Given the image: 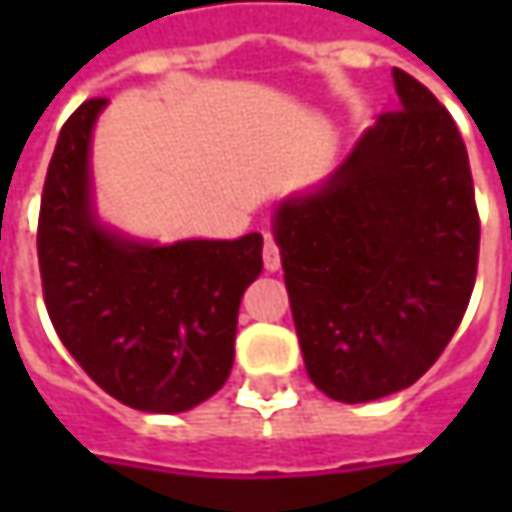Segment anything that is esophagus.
<instances>
[{
    "label": "esophagus",
    "mask_w": 512,
    "mask_h": 512,
    "mask_svg": "<svg viewBox=\"0 0 512 512\" xmlns=\"http://www.w3.org/2000/svg\"><path fill=\"white\" fill-rule=\"evenodd\" d=\"M262 259H265V270L276 273L282 267V256H279V247L273 242V236L267 233L265 236V250H262Z\"/></svg>",
    "instance_id": "34e87169"
}]
</instances>
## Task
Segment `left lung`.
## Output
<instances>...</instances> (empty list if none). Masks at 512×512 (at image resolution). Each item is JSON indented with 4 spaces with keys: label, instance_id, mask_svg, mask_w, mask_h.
I'll list each match as a JSON object with an SVG mask.
<instances>
[{
    "label": "left lung",
    "instance_id": "8db88e82",
    "mask_svg": "<svg viewBox=\"0 0 512 512\" xmlns=\"http://www.w3.org/2000/svg\"><path fill=\"white\" fill-rule=\"evenodd\" d=\"M382 113L325 185L276 207L293 325L310 382L376 402L422 379L462 322L479 265V213L453 116L393 68Z\"/></svg>",
    "mask_w": 512,
    "mask_h": 512
}]
</instances>
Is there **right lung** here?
Instances as JSON below:
<instances>
[{
    "label": "right lung",
    "mask_w": 512,
    "mask_h": 512,
    "mask_svg": "<svg viewBox=\"0 0 512 512\" xmlns=\"http://www.w3.org/2000/svg\"><path fill=\"white\" fill-rule=\"evenodd\" d=\"M105 105H79L50 159L36 236L45 305L105 393L133 410L182 413L230 376L239 305L262 273V233L159 245L102 225L90 136Z\"/></svg>",
    "instance_id": "add662e5"
}]
</instances>
